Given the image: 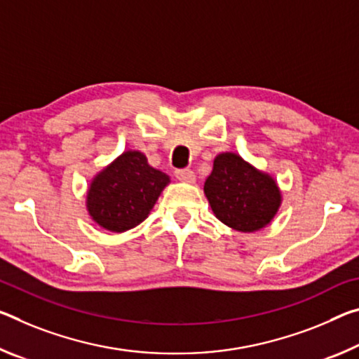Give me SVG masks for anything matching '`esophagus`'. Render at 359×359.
<instances>
[{
    "instance_id": "obj_1",
    "label": "esophagus",
    "mask_w": 359,
    "mask_h": 359,
    "mask_svg": "<svg viewBox=\"0 0 359 359\" xmlns=\"http://www.w3.org/2000/svg\"><path fill=\"white\" fill-rule=\"evenodd\" d=\"M175 177L180 182H185V184H193L196 180V175L191 169H177L175 170Z\"/></svg>"
}]
</instances>
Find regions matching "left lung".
<instances>
[{
	"label": "left lung",
	"instance_id": "8db88e82",
	"mask_svg": "<svg viewBox=\"0 0 359 359\" xmlns=\"http://www.w3.org/2000/svg\"><path fill=\"white\" fill-rule=\"evenodd\" d=\"M204 195L222 224L243 233L264 229L281 206L275 179L236 153L215 156L212 172L204 182Z\"/></svg>",
	"mask_w": 359,
	"mask_h": 359
}]
</instances>
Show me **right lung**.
Here are the masks:
<instances>
[{"label":"right lung","instance_id":"right-lung-1","mask_svg":"<svg viewBox=\"0 0 359 359\" xmlns=\"http://www.w3.org/2000/svg\"><path fill=\"white\" fill-rule=\"evenodd\" d=\"M169 182V175L151 168L144 153L128 150L90 182L88 212L108 231L130 230L149 217Z\"/></svg>","mask_w":359,"mask_h":359}]
</instances>
